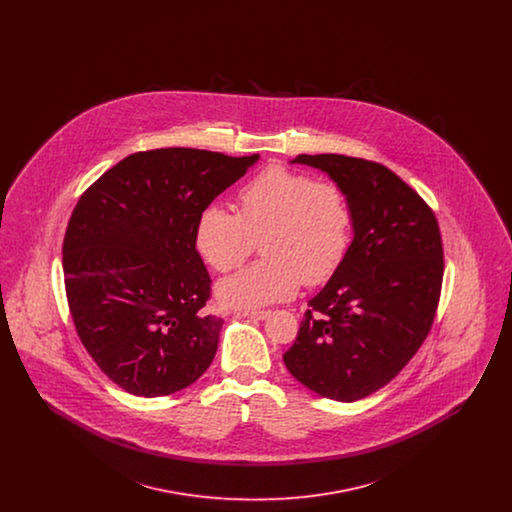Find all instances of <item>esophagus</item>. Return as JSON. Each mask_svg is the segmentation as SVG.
Instances as JSON below:
<instances>
[{"instance_id":"esophagus-1","label":"esophagus","mask_w":512,"mask_h":512,"mask_svg":"<svg viewBox=\"0 0 512 512\" xmlns=\"http://www.w3.org/2000/svg\"><path fill=\"white\" fill-rule=\"evenodd\" d=\"M270 315V311H244L242 317L253 318V320H265Z\"/></svg>"}]
</instances>
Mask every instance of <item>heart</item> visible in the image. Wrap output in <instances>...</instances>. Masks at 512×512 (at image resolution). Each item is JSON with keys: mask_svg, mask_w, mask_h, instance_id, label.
I'll use <instances>...</instances> for the list:
<instances>
[{"mask_svg": "<svg viewBox=\"0 0 512 512\" xmlns=\"http://www.w3.org/2000/svg\"><path fill=\"white\" fill-rule=\"evenodd\" d=\"M238 203L240 213L209 203L195 220V249L219 272L244 263L261 238L265 257L217 284L222 305L257 309L284 301L303 282L317 286L341 267L353 213L338 184L274 165L245 184Z\"/></svg>", "mask_w": 512, "mask_h": 512, "instance_id": "b5f03b06", "label": "heart"}]
</instances>
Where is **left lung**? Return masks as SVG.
Here are the masks:
<instances>
[{"label":"left lung","mask_w":512,"mask_h":512,"mask_svg":"<svg viewBox=\"0 0 512 512\" xmlns=\"http://www.w3.org/2000/svg\"><path fill=\"white\" fill-rule=\"evenodd\" d=\"M290 163L328 174L345 192L353 242L309 301L284 363L305 388L351 403L391 382L432 328L443 278L438 220L380 163L336 153Z\"/></svg>","instance_id":"8db88e82"}]
</instances>
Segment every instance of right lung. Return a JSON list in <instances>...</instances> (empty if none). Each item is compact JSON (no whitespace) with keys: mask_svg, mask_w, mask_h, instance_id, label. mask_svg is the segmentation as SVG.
<instances>
[{"mask_svg":"<svg viewBox=\"0 0 512 512\" xmlns=\"http://www.w3.org/2000/svg\"><path fill=\"white\" fill-rule=\"evenodd\" d=\"M257 161L190 147L140 151L78 199L63 242L67 301L86 351L122 390L171 395L211 365L224 320L203 313L211 278L195 220Z\"/></svg>","mask_w":512,"mask_h":512,"instance_id":"add662e5","label":"right lung"}]
</instances>
